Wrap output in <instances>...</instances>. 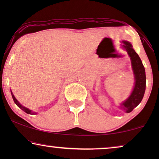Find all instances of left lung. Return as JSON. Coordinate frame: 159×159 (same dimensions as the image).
<instances>
[{
    "label": "left lung",
    "mask_w": 159,
    "mask_h": 159,
    "mask_svg": "<svg viewBox=\"0 0 159 159\" xmlns=\"http://www.w3.org/2000/svg\"><path fill=\"white\" fill-rule=\"evenodd\" d=\"M123 47L127 51L128 55L129 56L131 59L134 80H135V84L131 95L120 106L121 109L127 113H129L137 106H138L142 101L145 91L146 77H145V71L142 61L139 57L138 54L132 48V45L127 41H123Z\"/></svg>",
    "instance_id": "left-lung-1"
}]
</instances>
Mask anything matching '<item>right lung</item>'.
<instances>
[{
    "mask_svg": "<svg viewBox=\"0 0 159 159\" xmlns=\"http://www.w3.org/2000/svg\"><path fill=\"white\" fill-rule=\"evenodd\" d=\"M11 95H12V98H13V100H14V103L16 104V106H18L19 108H20L21 110L22 111H25V113H27V114H34V112H32V111L31 110H30V109H28V108H25V106H21L20 103H19L18 101H17V100L15 98V97L14 96V95H13V93H11ZM34 114H35V113H34Z\"/></svg>",
    "mask_w": 159,
    "mask_h": 159,
    "instance_id": "add662e5",
    "label": "right lung"
}]
</instances>
